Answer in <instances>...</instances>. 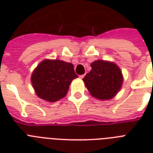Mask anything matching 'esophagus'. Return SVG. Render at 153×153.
Wrapping results in <instances>:
<instances>
[{"label": "esophagus", "instance_id": "34e87169", "mask_svg": "<svg viewBox=\"0 0 153 153\" xmlns=\"http://www.w3.org/2000/svg\"><path fill=\"white\" fill-rule=\"evenodd\" d=\"M84 76H85V74H82V75H79V78L80 79H83Z\"/></svg>", "mask_w": 153, "mask_h": 153}]
</instances>
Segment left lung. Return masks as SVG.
I'll return each mask as SVG.
<instances>
[{
    "label": "left lung",
    "instance_id": "1",
    "mask_svg": "<svg viewBox=\"0 0 153 153\" xmlns=\"http://www.w3.org/2000/svg\"><path fill=\"white\" fill-rule=\"evenodd\" d=\"M91 66L92 69L82 80L91 95L101 100L114 98L123 82L121 70L116 64L102 60L92 62Z\"/></svg>",
    "mask_w": 153,
    "mask_h": 153
}]
</instances>
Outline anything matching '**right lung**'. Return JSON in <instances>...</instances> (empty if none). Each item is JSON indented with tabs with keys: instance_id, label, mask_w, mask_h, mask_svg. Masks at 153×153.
Wrapping results in <instances>:
<instances>
[{
	"instance_id": "1",
	"label": "right lung",
	"mask_w": 153,
	"mask_h": 153,
	"mask_svg": "<svg viewBox=\"0 0 153 153\" xmlns=\"http://www.w3.org/2000/svg\"><path fill=\"white\" fill-rule=\"evenodd\" d=\"M78 78L74 66L62 60H44L32 75V83L39 98L56 102L64 98L72 80Z\"/></svg>"
}]
</instances>
